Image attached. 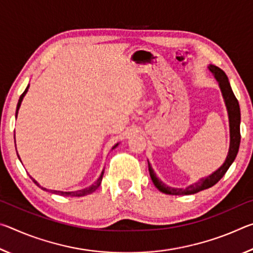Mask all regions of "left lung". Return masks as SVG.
<instances>
[{
	"mask_svg": "<svg viewBox=\"0 0 253 253\" xmlns=\"http://www.w3.org/2000/svg\"><path fill=\"white\" fill-rule=\"evenodd\" d=\"M209 69L212 72L213 76L215 77L217 83H219L220 89L222 91V96L224 98L226 109H228L229 124H230V148H229L228 156H226V160L223 163V165H222L220 169H217L215 172L212 173L211 175H209L208 177L201 178L200 181L192 184V185L187 186L185 188L169 187L166 185V184L163 183L161 179L156 176V174L154 173L152 166L148 162L149 175H151V178L154 183V185L165 194L190 195V194H195L200 191L207 190V188L215 185V184L224 176L226 170L229 169L231 164L234 162L235 157H237V154L239 152L240 140H241V135H240V121H241V114H240V106H239L238 99L235 98L232 89H231L229 79L224 74V71L221 70L219 67H215L212 65H210Z\"/></svg>",
	"mask_w": 253,
	"mask_h": 253,
	"instance_id": "obj_1",
	"label": "left lung"
}]
</instances>
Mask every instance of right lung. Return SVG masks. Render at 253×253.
<instances>
[{
  "mask_svg": "<svg viewBox=\"0 0 253 253\" xmlns=\"http://www.w3.org/2000/svg\"><path fill=\"white\" fill-rule=\"evenodd\" d=\"M28 89H29V85L27 88H25V90H24V92L22 93V95L20 96V99H19V102H18V106H16V113H15V117L18 116V111H19V108H20V106H21V102H22V100H23V97L25 96V93L28 92ZM117 145L118 144H116L115 145V146L113 147V149L114 148H116L117 147ZM19 156V155H18ZM102 176H104V170H102L101 172V174H100V176H99V178L97 179V181L92 184V185H90L89 187H85V188H83V190H78V191H74V192H62V191H55V190H46V188H44V187H42L39 183H38L36 179L34 178H32L33 179V182L37 184L38 186L39 187H41L42 190H44V191H48V192H51V193H54V194H59V195H62V196H84V195H88V194H91L92 192H95L98 187L100 186V184H101V181H102Z\"/></svg>",
  "mask_w": 253,
  "mask_h": 253,
  "instance_id": "1",
  "label": "right lung"
}]
</instances>
